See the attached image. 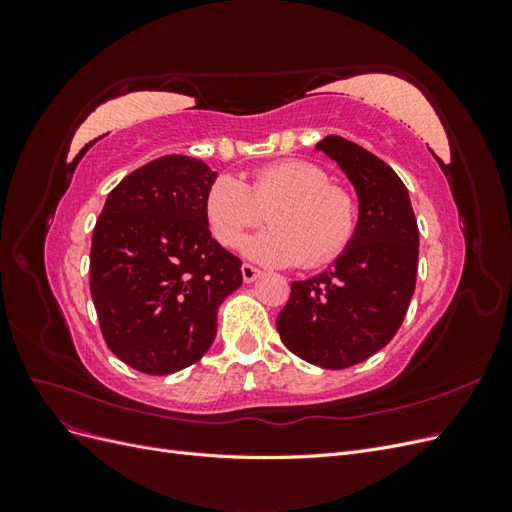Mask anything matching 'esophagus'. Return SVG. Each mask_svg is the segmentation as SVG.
<instances>
[{
	"label": "esophagus",
	"instance_id": "esophagus-1",
	"mask_svg": "<svg viewBox=\"0 0 512 512\" xmlns=\"http://www.w3.org/2000/svg\"><path fill=\"white\" fill-rule=\"evenodd\" d=\"M241 273H243V282H245V284H252V282L256 280V277L260 275V269H256V267H252V265H247V262H245V265L241 267Z\"/></svg>",
	"mask_w": 512,
	"mask_h": 512
}]
</instances>
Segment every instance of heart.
<instances>
[{"mask_svg": "<svg viewBox=\"0 0 512 512\" xmlns=\"http://www.w3.org/2000/svg\"><path fill=\"white\" fill-rule=\"evenodd\" d=\"M329 173L305 160L273 162L241 183L220 175L205 196L213 239L237 247L265 220L271 230L245 243V254L262 265L320 267L342 254L356 230V200Z\"/></svg>", "mask_w": 512, "mask_h": 512, "instance_id": "heart-1", "label": "heart"}]
</instances>
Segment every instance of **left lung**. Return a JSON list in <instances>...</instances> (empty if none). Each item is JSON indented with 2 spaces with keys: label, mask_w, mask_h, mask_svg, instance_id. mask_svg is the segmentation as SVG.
<instances>
[{
  "label": "left lung",
  "mask_w": 512,
  "mask_h": 512,
  "mask_svg": "<svg viewBox=\"0 0 512 512\" xmlns=\"http://www.w3.org/2000/svg\"><path fill=\"white\" fill-rule=\"evenodd\" d=\"M316 147L356 188L359 226L327 271L292 282L275 327L299 359L346 369L382 350L404 322L416 286L418 226L406 185L389 164L342 136Z\"/></svg>",
  "instance_id": "left-lung-1"
}]
</instances>
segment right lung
Masks as SVG:
<instances>
[{"instance_id": "add662e5", "label": "right lung", "mask_w": 512, "mask_h": 512, "mask_svg": "<svg viewBox=\"0 0 512 512\" xmlns=\"http://www.w3.org/2000/svg\"><path fill=\"white\" fill-rule=\"evenodd\" d=\"M213 181L196 158H158L115 185L96 222L89 288L100 331L143 374L194 365L213 344L218 307L243 282L241 260L205 218Z\"/></svg>"}]
</instances>
